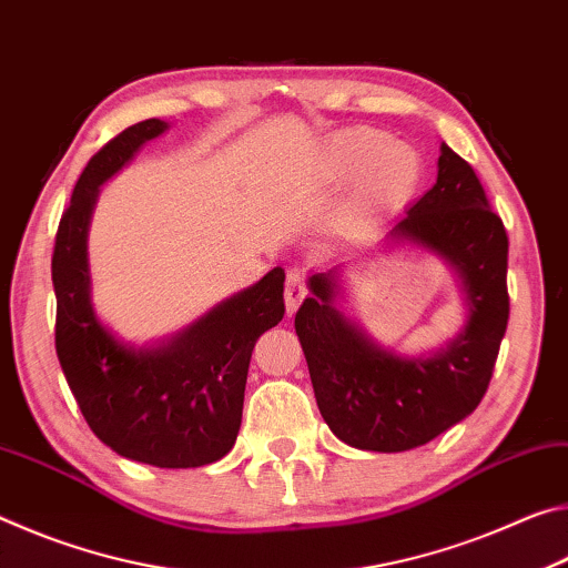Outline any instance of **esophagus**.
Returning <instances> with one entry per match:
<instances>
[{"label": "esophagus", "mask_w": 568, "mask_h": 568, "mask_svg": "<svg viewBox=\"0 0 568 568\" xmlns=\"http://www.w3.org/2000/svg\"><path fill=\"white\" fill-rule=\"evenodd\" d=\"M305 295H307V291H305L303 275L295 273V271L287 273V277H285V307H287V315H293L297 307H301Z\"/></svg>", "instance_id": "34e87169"}]
</instances>
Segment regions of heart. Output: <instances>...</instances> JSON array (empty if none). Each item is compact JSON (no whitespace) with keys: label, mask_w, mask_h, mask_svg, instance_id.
Instances as JSON below:
<instances>
[{"label":"heart","mask_w":568,"mask_h":568,"mask_svg":"<svg viewBox=\"0 0 568 568\" xmlns=\"http://www.w3.org/2000/svg\"><path fill=\"white\" fill-rule=\"evenodd\" d=\"M333 162L343 172H355L371 161L355 187V203L363 213H383L400 205L420 180L416 152L393 145L388 134L373 130H351L333 142Z\"/></svg>","instance_id":"b5f03b06"}]
</instances>
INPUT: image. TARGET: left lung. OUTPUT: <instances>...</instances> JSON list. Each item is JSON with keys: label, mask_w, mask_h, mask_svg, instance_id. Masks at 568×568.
<instances>
[{"label": "left lung", "mask_w": 568, "mask_h": 568, "mask_svg": "<svg viewBox=\"0 0 568 568\" xmlns=\"http://www.w3.org/2000/svg\"><path fill=\"white\" fill-rule=\"evenodd\" d=\"M454 267L468 321L430 358L381 348L335 307L338 267L311 275L295 315L321 416L343 444L398 454L444 434L484 398L508 323V235L474 168L440 142L438 180L388 233Z\"/></svg>", "instance_id": "1"}]
</instances>
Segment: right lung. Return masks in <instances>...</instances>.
<instances>
[{"instance_id":"right-lung-1","label":"right lung","mask_w":568,"mask_h":568,"mask_svg":"<svg viewBox=\"0 0 568 568\" xmlns=\"http://www.w3.org/2000/svg\"><path fill=\"white\" fill-rule=\"evenodd\" d=\"M165 130L168 122L155 118L122 130L77 180L52 253L54 348L77 406L104 446L158 468H195L235 444L250 355L283 321L285 273L273 267L158 348L124 345L98 321L88 267L94 200L104 180Z\"/></svg>"}]
</instances>
